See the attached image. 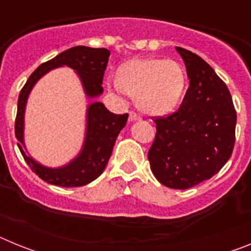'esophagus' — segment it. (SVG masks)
I'll use <instances>...</instances> for the list:
<instances>
[{"mask_svg":"<svg viewBox=\"0 0 251 251\" xmlns=\"http://www.w3.org/2000/svg\"><path fill=\"white\" fill-rule=\"evenodd\" d=\"M141 119V117H139L137 113L134 112H130L129 113V122H134V121H139Z\"/></svg>","mask_w":251,"mask_h":251,"instance_id":"obj_1","label":"esophagus"}]
</instances>
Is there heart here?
Wrapping results in <instances>:
<instances>
[{
  "label": "heart",
  "mask_w": 251,
  "mask_h": 251,
  "mask_svg": "<svg viewBox=\"0 0 251 251\" xmlns=\"http://www.w3.org/2000/svg\"><path fill=\"white\" fill-rule=\"evenodd\" d=\"M114 92L134 98L141 112L163 115L175 109L186 88L182 66L175 60L156 57L132 60L121 69L118 80H108Z\"/></svg>",
  "instance_id": "b5f03b06"
}]
</instances>
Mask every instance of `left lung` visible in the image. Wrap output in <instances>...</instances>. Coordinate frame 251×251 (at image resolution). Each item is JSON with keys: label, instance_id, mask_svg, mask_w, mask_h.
I'll return each mask as SVG.
<instances>
[{"label": "left lung", "instance_id": "1", "mask_svg": "<svg viewBox=\"0 0 251 251\" xmlns=\"http://www.w3.org/2000/svg\"><path fill=\"white\" fill-rule=\"evenodd\" d=\"M190 86L178 110L154 119L157 133L148 159L162 185L176 190L211 178L231 156L236 112L231 94L199 55L176 48Z\"/></svg>", "mask_w": 251, "mask_h": 251}]
</instances>
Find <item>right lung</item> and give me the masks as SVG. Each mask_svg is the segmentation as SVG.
<instances>
[{
	"label": "right lung",
	"instance_id": "obj_1",
	"mask_svg": "<svg viewBox=\"0 0 251 251\" xmlns=\"http://www.w3.org/2000/svg\"><path fill=\"white\" fill-rule=\"evenodd\" d=\"M109 55V50L106 49L88 46L68 49L54 59L41 64L30 75L20 92L15 122V134L19 141L17 146L26 163L45 182L61 187H79L98 178L112 156L115 139L127 123L128 114L110 113L100 101L89 104L86 109L85 138L79 154L65 166L56 168L46 167L28 154L24 141L26 103L31 90L50 70L60 66H69L75 70L80 79L86 97L89 99L98 98L103 93L101 84Z\"/></svg>",
	"mask_w": 251,
	"mask_h": 251
}]
</instances>
